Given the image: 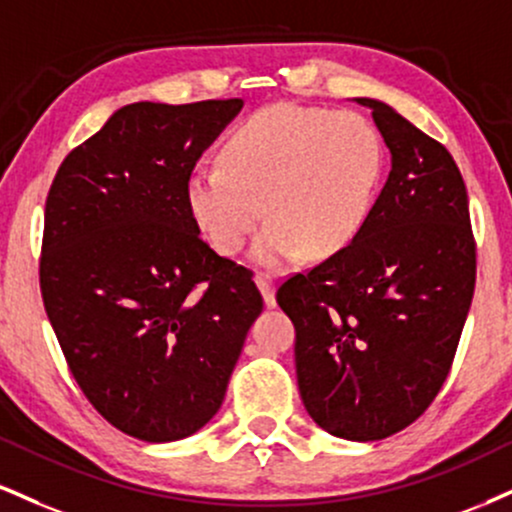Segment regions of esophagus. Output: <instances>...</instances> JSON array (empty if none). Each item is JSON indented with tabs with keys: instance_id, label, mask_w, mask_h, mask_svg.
<instances>
[{
	"instance_id": "1",
	"label": "esophagus",
	"mask_w": 512,
	"mask_h": 512,
	"mask_svg": "<svg viewBox=\"0 0 512 512\" xmlns=\"http://www.w3.org/2000/svg\"><path fill=\"white\" fill-rule=\"evenodd\" d=\"M255 283H257V288H260V291H262L264 305L274 307L276 305V298H274V281H272V276L264 274V272H257L255 274Z\"/></svg>"
}]
</instances>
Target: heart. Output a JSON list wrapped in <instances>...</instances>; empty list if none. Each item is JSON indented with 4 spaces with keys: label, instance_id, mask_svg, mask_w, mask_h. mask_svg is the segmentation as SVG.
Returning <instances> with one entry per match:
<instances>
[{
    "label": "heart",
    "instance_id": "heart-1",
    "mask_svg": "<svg viewBox=\"0 0 512 512\" xmlns=\"http://www.w3.org/2000/svg\"><path fill=\"white\" fill-rule=\"evenodd\" d=\"M381 159L377 128L362 114L272 104L233 128L224 164L190 174L188 209L221 255L243 248L267 212L252 260L269 269L303 252L324 260L365 226Z\"/></svg>",
    "mask_w": 512,
    "mask_h": 512
}]
</instances>
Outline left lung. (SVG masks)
<instances>
[{
    "label": "left lung",
    "instance_id": "1",
    "mask_svg": "<svg viewBox=\"0 0 512 512\" xmlns=\"http://www.w3.org/2000/svg\"><path fill=\"white\" fill-rule=\"evenodd\" d=\"M372 109L391 171L346 250L276 291L295 326V374L324 432L379 441L439 396L477 279L465 181L451 152L389 104Z\"/></svg>",
    "mask_w": 512,
    "mask_h": 512
}]
</instances>
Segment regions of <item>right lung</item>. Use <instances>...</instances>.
<instances>
[{
  "label": "right lung",
  "mask_w": 512,
  "mask_h": 512,
  "mask_svg": "<svg viewBox=\"0 0 512 512\" xmlns=\"http://www.w3.org/2000/svg\"><path fill=\"white\" fill-rule=\"evenodd\" d=\"M243 100L121 107L61 162L40 291L73 379L133 439H186L217 415L262 295L200 238L186 186Z\"/></svg>",
  "instance_id": "right-lung-1"
}]
</instances>
